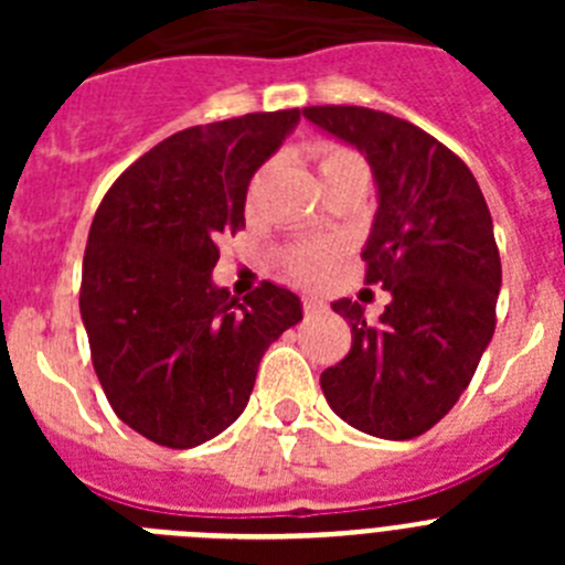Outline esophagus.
Returning <instances> with one entry per match:
<instances>
[{"instance_id":"esophagus-1","label":"esophagus","mask_w":565,"mask_h":565,"mask_svg":"<svg viewBox=\"0 0 565 565\" xmlns=\"http://www.w3.org/2000/svg\"><path fill=\"white\" fill-rule=\"evenodd\" d=\"M302 308H306L308 317H317V313L326 311V302H322V299H317V297H306V299H302Z\"/></svg>"}]
</instances>
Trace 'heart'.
<instances>
[{
	"instance_id": "b5f03b06",
	"label": "heart",
	"mask_w": 565,
	"mask_h": 565,
	"mask_svg": "<svg viewBox=\"0 0 565 565\" xmlns=\"http://www.w3.org/2000/svg\"><path fill=\"white\" fill-rule=\"evenodd\" d=\"M313 158H317V172L322 183L337 181V178H359V181L367 183V167L353 149L339 147V143H317ZM331 263L333 248L302 246L286 254V274L294 282H313L328 271Z\"/></svg>"
}]
</instances>
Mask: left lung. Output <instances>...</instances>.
<instances>
[{"mask_svg":"<svg viewBox=\"0 0 565 565\" xmlns=\"http://www.w3.org/2000/svg\"><path fill=\"white\" fill-rule=\"evenodd\" d=\"M302 115L371 163L379 209L364 279L391 294L376 322L359 302H331L353 342L319 384L356 430L416 438L452 411L495 333L501 257L487 201L467 163L416 124L367 107Z\"/></svg>","mask_w":565,"mask_h":565,"instance_id":"left-lung-1","label":"left lung"}]
</instances>
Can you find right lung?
Segmentation results:
<instances>
[{
  "label": "right lung",
  "instance_id": "right-lung-1",
  "mask_svg": "<svg viewBox=\"0 0 565 565\" xmlns=\"http://www.w3.org/2000/svg\"><path fill=\"white\" fill-rule=\"evenodd\" d=\"M299 109L189 127L149 149L104 194L82 268V322L115 416L189 450L246 411L268 344L302 319L294 291L217 288L214 239L246 228L248 181Z\"/></svg>",
  "mask_w": 565,
  "mask_h": 565
}]
</instances>
